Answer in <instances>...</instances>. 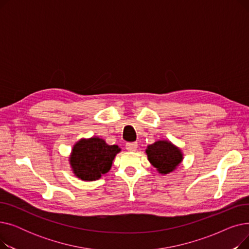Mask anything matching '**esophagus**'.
I'll use <instances>...</instances> for the list:
<instances>
[{"label":"esophagus","mask_w":249,"mask_h":249,"mask_svg":"<svg viewBox=\"0 0 249 249\" xmlns=\"http://www.w3.org/2000/svg\"><path fill=\"white\" fill-rule=\"evenodd\" d=\"M138 147V144L137 142H129V143H126V149L128 151H135Z\"/></svg>","instance_id":"1"}]
</instances>
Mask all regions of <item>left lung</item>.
I'll return each mask as SVG.
<instances>
[{
  "mask_svg": "<svg viewBox=\"0 0 249 249\" xmlns=\"http://www.w3.org/2000/svg\"><path fill=\"white\" fill-rule=\"evenodd\" d=\"M145 151L150 163L162 175L175 171L182 160L180 150L169 141H156L153 144L148 145Z\"/></svg>",
  "mask_w": 249,
  "mask_h": 249,
  "instance_id": "left-lung-1",
  "label": "left lung"
}]
</instances>
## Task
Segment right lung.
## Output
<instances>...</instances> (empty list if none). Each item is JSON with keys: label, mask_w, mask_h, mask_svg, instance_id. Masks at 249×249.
Segmentation results:
<instances>
[{"label": "right lung", "mask_w": 249, "mask_h": 249, "mask_svg": "<svg viewBox=\"0 0 249 249\" xmlns=\"http://www.w3.org/2000/svg\"><path fill=\"white\" fill-rule=\"evenodd\" d=\"M120 150L118 145H109L98 137L82 139L75 143L70 158L73 174L83 180H96L110 171Z\"/></svg>", "instance_id": "obj_1"}]
</instances>
